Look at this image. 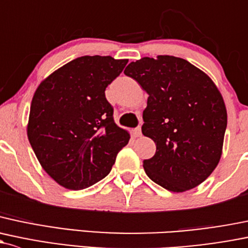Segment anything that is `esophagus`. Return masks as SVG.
<instances>
[{
	"label": "esophagus",
	"instance_id": "34e87169",
	"mask_svg": "<svg viewBox=\"0 0 248 248\" xmlns=\"http://www.w3.org/2000/svg\"><path fill=\"white\" fill-rule=\"evenodd\" d=\"M133 134H134L135 138L141 137V128H140V127H137V128H135L134 131H133Z\"/></svg>",
	"mask_w": 248,
	"mask_h": 248
}]
</instances>
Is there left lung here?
Listing matches in <instances>:
<instances>
[{"instance_id":"1","label":"left lung","mask_w":248,"mask_h":248,"mask_svg":"<svg viewBox=\"0 0 248 248\" xmlns=\"http://www.w3.org/2000/svg\"><path fill=\"white\" fill-rule=\"evenodd\" d=\"M124 75L148 93L142 134L157 150L145 159L146 174L172 192L200 186L215 170L222 155L227 110L212 78L186 59L144 57Z\"/></svg>"}]
</instances>
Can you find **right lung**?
I'll return each mask as SVG.
<instances>
[{"instance_id":"obj_1","label":"right lung","mask_w":248,"mask_h":248,"mask_svg":"<svg viewBox=\"0 0 248 248\" xmlns=\"http://www.w3.org/2000/svg\"><path fill=\"white\" fill-rule=\"evenodd\" d=\"M128 59L84 56L36 88L27 137L39 163L59 186L82 190L103 179L131 135L113 119L106 88Z\"/></svg>"}]
</instances>
